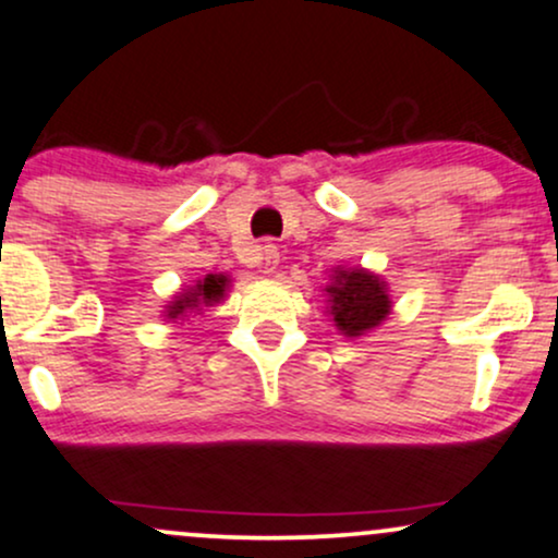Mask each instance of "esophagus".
Listing matches in <instances>:
<instances>
[{"label": "esophagus", "instance_id": "1", "mask_svg": "<svg viewBox=\"0 0 558 558\" xmlns=\"http://www.w3.org/2000/svg\"><path fill=\"white\" fill-rule=\"evenodd\" d=\"M260 253H264V271L271 274L274 268L279 266V247L274 245V242H268V245H264V251H260Z\"/></svg>", "mask_w": 558, "mask_h": 558}]
</instances>
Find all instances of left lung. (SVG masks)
I'll return each mask as SVG.
<instances>
[{"instance_id": "1", "label": "left lung", "mask_w": 558, "mask_h": 558, "mask_svg": "<svg viewBox=\"0 0 558 558\" xmlns=\"http://www.w3.org/2000/svg\"><path fill=\"white\" fill-rule=\"evenodd\" d=\"M326 292L331 294L333 320L347 337H360L363 331L376 329L391 311L386 284L376 274L363 268L337 271L333 284L326 287Z\"/></svg>"}]
</instances>
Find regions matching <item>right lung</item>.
<instances>
[{
  "mask_svg": "<svg viewBox=\"0 0 558 558\" xmlns=\"http://www.w3.org/2000/svg\"><path fill=\"white\" fill-rule=\"evenodd\" d=\"M225 287H227V277H221V274H208L201 284H195L193 292L180 294V298L169 305L167 316L177 318V316H182L185 311H195V307H201V305L216 303V300L225 298Z\"/></svg>",
  "mask_w": 558,
  "mask_h": 558,
  "instance_id": "add662e5",
  "label": "right lung"
}]
</instances>
